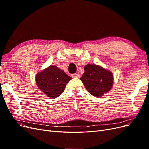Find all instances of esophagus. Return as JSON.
Masks as SVG:
<instances>
[{
	"instance_id": "34e87169",
	"label": "esophagus",
	"mask_w": 149,
	"mask_h": 149,
	"mask_svg": "<svg viewBox=\"0 0 149 149\" xmlns=\"http://www.w3.org/2000/svg\"><path fill=\"white\" fill-rule=\"evenodd\" d=\"M71 77L72 78H80V74H78V73H74V74H71Z\"/></svg>"
}]
</instances>
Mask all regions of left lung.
<instances>
[{
  "mask_svg": "<svg viewBox=\"0 0 149 149\" xmlns=\"http://www.w3.org/2000/svg\"><path fill=\"white\" fill-rule=\"evenodd\" d=\"M80 79L87 91L96 97H100L109 91L114 80L110 71L94 64L84 66V73Z\"/></svg>",
  "mask_w": 149,
  "mask_h": 149,
  "instance_id": "left-lung-1",
  "label": "left lung"
}]
</instances>
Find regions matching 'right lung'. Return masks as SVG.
<instances>
[{"label":"right lung","instance_id":"right-lung-1","mask_svg":"<svg viewBox=\"0 0 149 149\" xmlns=\"http://www.w3.org/2000/svg\"><path fill=\"white\" fill-rule=\"evenodd\" d=\"M71 79L65 72L56 66H49L36 75L38 88L51 98L59 96L64 91L66 84Z\"/></svg>","mask_w":149,"mask_h":149}]
</instances>
